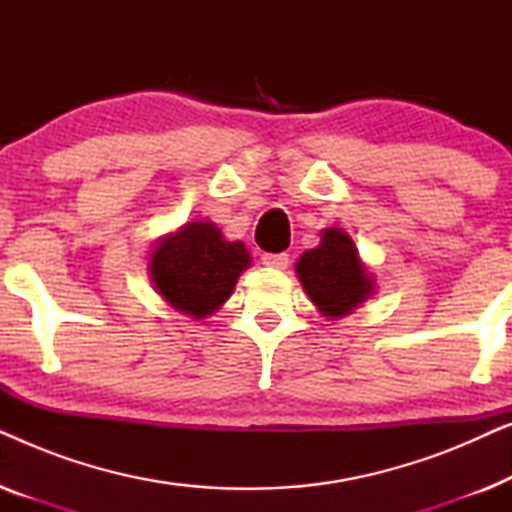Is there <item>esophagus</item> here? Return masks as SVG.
Instances as JSON below:
<instances>
[{
    "mask_svg": "<svg viewBox=\"0 0 512 512\" xmlns=\"http://www.w3.org/2000/svg\"><path fill=\"white\" fill-rule=\"evenodd\" d=\"M263 265H268V268H275V270H284L286 265H289V254H263Z\"/></svg>",
    "mask_w": 512,
    "mask_h": 512,
    "instance_id": "esophagus-1",
    "label": "esophagus"
}]
</instances>
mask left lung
<instances>
[{
	"instance_id": "obj_1",
	"label": "left lung",
	"mask_w": 512,
	"mask_h": 512,
	"mask_svg": "<svg viewBox=\"0 0 512 512\" xmlns=\"http://www.w3.org/2000/svg\"><path fill=\"white\" fill-rule=\"evenodd\" d=\"M296 272L312 303L331 319L345 317L373 291L354 242L338 228L324 230L319 247L300 256Z\"/></svg>"
}]
</instances>
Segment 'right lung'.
<instances>
[{"label": "right lung", "instance_id": "1", "mask_svg": "<svg viewBox=\"0 0 512 512\" xmlns=\"http://www.w3.org/2000/svg\"><path fill=\"white\" fill-rule=\"evenodd\" d=\"M249 263L242 242L223 240L214 223L193 221L158 244L151 279L172 307L202 319L226 303Z\"/></svg>", "mask_w": 512, "mask_h": 512}]
</instances>
